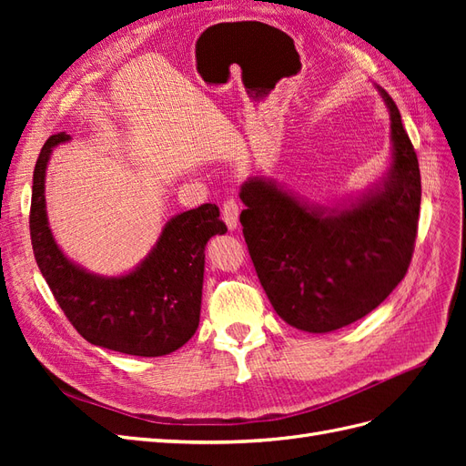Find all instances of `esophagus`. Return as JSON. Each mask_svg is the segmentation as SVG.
<instances>
[{"label":"esophagus","instance_id":"esophagus-1","mask_svg":"<svg viewBox=\"0 0 466 466\" xmlns=\"http://www.w3.org/2000/svg\"><path fill=\"white\" fill-rule=\"evenodd\" d=\"M223 221L228 225L229 231H235L238 228V214H241V209H238V204L233 198H228L223 204Z\"/></svg>","mask_w":466,"mask_h":466}]
</instances>
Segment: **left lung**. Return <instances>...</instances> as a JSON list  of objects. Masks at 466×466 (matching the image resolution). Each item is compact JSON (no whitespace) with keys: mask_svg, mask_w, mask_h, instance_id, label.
Instances as JSON below:
<instances>
[{"mask_svg":"<svg viewBox=\"0 0 466 466\" xmlns=\"http://www.w3.org/2000/svg\"><path fill=\"white\" fill-rule=\"evenodd\" d=\"M390 118V163L373 187L336 206L313 204L278 180L241 185L243 235L274 311L324 334L371 313L410 264L421 200L420 167L400 112L377 87Z\"/></svg>","mask_w":466,"mask_h":466,"instance_id":"1","label":"left lung"}]
</instances>
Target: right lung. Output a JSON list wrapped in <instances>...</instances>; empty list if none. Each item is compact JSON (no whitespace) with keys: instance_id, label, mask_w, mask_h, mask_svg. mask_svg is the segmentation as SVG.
<instances>
[{"instance_id":"1","label":"right lung","mask_w":466,"mask_h":466,"mask_svg":"<svg viewBox=\"0 0 466 466\" xmlns=\"http://www.w3.org/2000/svg\"><path fill=\"white\" fill-rule=\"evenodd\" d=\"M66 132L48 137L33 175L35 258L67 320L87 342L120 354L157 358L185 346L200 322L206 245L228 231L216 204L168 219L147 257L120 276L93 274L64 255L46 214V167Z\"/></svg>"}]
</instances>
